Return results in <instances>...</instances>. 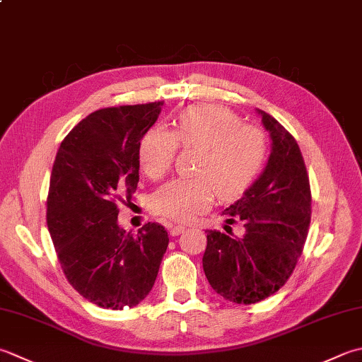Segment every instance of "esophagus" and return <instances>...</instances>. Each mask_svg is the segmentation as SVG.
<instances>
[{"instance_id": "1", "label": "esophagus", "mask_w": 362, "mask_h": 362, "mask_svg": "<svg viewBox=\"0 0 362 362\" xmlns=\"http://www.w3.org/2000/svg\"><path fill=\"white\" fill-rule=\"evenodd\" d=\"M183 230H185V226H180V224H171V226H169V233H171L173 237L180 235Z\"/></svg>"}]
</instances>
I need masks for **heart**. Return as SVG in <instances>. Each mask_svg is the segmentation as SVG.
<instances>
[{"mask_svg": "<svg viewBox=\"0 0 362 362\" xmlns=\"http://www.w3.org/2000/svg\"><path fill=\"white\" fill-rule=\"evenodd\" d=\"M179 140L197 147L193 177H179L163 185L152 197L155 215L187 223L214 204L216 193L232 199L251 185L264 165V133L242 124L232 111L216 105H196L180 112L173 132L148 130L141 141L139 160L151 179H161L175 157Z\"/></svg>", "mask_w": 362, "mask_h": 362, "instance_id": "b5f03b06", "label": "heart"}]
</instances>
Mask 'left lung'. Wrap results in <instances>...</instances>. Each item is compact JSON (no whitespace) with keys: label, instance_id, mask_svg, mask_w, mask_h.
<instances>
[{"label":"left lung","instance_id":"left-lung-1","mask_svg":"<svg viewBox=\"0 0 362 362\" xmlns=\"http://www.w3.org/2000/svg\"><path fill=\"white\" fill-rule=\"evenodd\" d=\"M257 115L270 133V157L256 182L224 210L226 223L238 219L245 233L230 238L207 230L202 257L211 288L237 304L259 303L286 284L310 224V187L300 147L274 117L262 110Z\"/></svg>","mask_w":362,"mask_h":362}]
</instances>
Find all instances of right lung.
<instances>
[{"instance_id":"obj_1","label":"right lung","mask_w":362,"mask_h":362,"mask_svg":"<svg viewBox=\"0 0 362 362\" xmlns=\"http://www.w3.org/2000/svg\"><path fill=\"white\" fill-rule=\"evenodd\" d=\"M161 102L92 112L64 141L52 171L47 226L67 281L97 306L133 308L151 292L169 243L158 223L119 226L117 201L136 191L141 139Z\"/></svg>"}]
</instances>
